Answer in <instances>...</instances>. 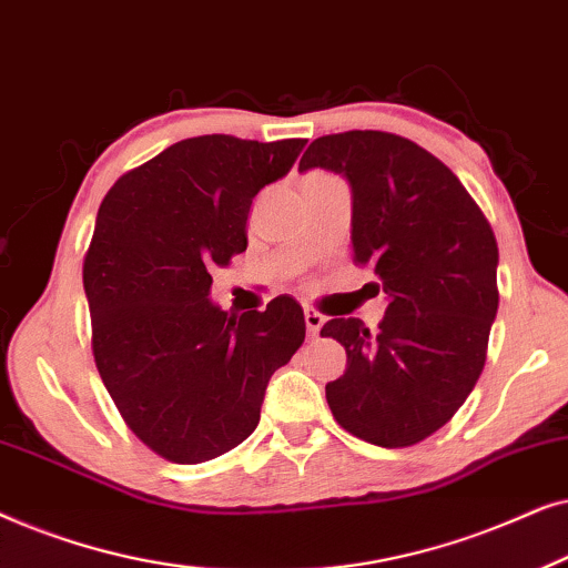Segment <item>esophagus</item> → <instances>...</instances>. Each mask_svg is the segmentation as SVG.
<instances>
[{
	"mask_svg": "<svg viewBox=\"0 0 568 568\" xmlns=\"http://www.w3.org/2000/svg\"><path fill=\"white\" fill-rule=\"evenodd\" d=\"M323 323H325V317L317 313V310L305 307V325H307L310 336H317V333H321V328H323Z\"/></svg>",
	"mask_w": 568,
	"mask_h": 568,
	"instance_id": "34e87169",
	"label": "esophagus"
}]
</instances>
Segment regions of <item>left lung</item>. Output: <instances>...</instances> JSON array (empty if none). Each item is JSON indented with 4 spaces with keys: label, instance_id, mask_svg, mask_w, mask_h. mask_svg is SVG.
<instances>
[{
    "label": "left lung",
    "instance_id": "left-lung-1",
    "mask_svg": "<svg viewBox=\"0 0 568 568\" xmlns=\"http://www.w3.org/2000/svg\"><path fill=\"white\" fill-rule=\"evenodd\" d=\"M323 168L352 189L354 261L379 278L377 333L333 317L321 336L346 348L325 385L336 422L377 447H408L442 429L476 387L499 290V247L457 175L408 139L346 131L315 139L300 173Z\"/></svg>",
    "mask_w": 568,
    "mask_h": 568
}]
</instances>
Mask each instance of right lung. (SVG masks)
Segmentation results:
<instances>
[{"instance_id": "1", "label": "right lung", "mask_w": 568, "mask_h": 568, "mask_svg": "<svg viewBox=\"0 0 568 568\" xmlns=\"http://www.w3.org/2000/svg\"><path fill=\"white\" fill-rule=\"evenodd\" d=\"M307 139H183L115 181L98 209L82 282L92 354L129 429L196 465L251 437L268 379L305 341L294 297L227 313L214 266L247 247V214Z\"/></svg>"}]
</instances>
